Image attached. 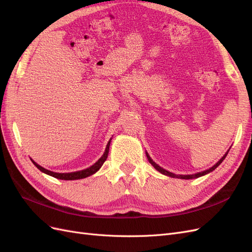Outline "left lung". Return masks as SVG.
I'll use <instances>...</instances> for the list:
<instances>
[{"label": "left lung", "instance_id": "obj_1", "mask_svg": "<svg viewBox=\"0 0 252 252\" xmlns=\"http://www.w3.org/2000/svg\"><path fill=\"white\" fill-rule=\"evenodd\" d=\"M228 153V151L225 153V155L221 158V159L218 161L217 163H215V165L212 167V168H210L209 170H206V171H204V172H201V173H196V174H193V175H175V174H173V173H171V172H168V171H166V170H163L162 168H160L158 165H157V163L153 161L151 158H150V157L148 156V153H146V156H147V158H148V160H149V162L151 163V165L155 167L158 172H160L161 174H163V175H167V176H170V177H173V178H180V179H192V178H198V177H201V176H203V175H206V174H208V173H210V172H212L213 170H215L218 166L220 165V163L222 162V160L225 158V157H226V155Z\"/></svg>", "mask_w": 252, "mask_h": 252}]
</instances>
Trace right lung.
Returning a JSON list of instances; mask_svg holds the SVG:
<instances>
[{
  "label": "right lung",
  "mask_w": 252,
  "mask_h": 252,
  "mask_svg": "<svg viewBox=\"0 0 252 252\" xmlns=\"http://www.w3.org/2000/svg\"><path fill=\"white\" fill-rule=\"evenodd\" d=\"M109 146H110V141L108 142L107 144V147L105 149V152L103 157L97 160L94 165H93L92 167L87 168L85 170H82V171H78V172H73V173H54V172H51V171H48L44 168H42L41 166H39L38 163H36L34 160L32 159V163L43 173H45L47 175H50V176L54 177V178H58V179H62V180H76V179H82V178H85V177H89L91 176V175L94 174L97 170H99L102 165L104 163V161L106 160L107 157H108V152H109Z\"/></svg>",
  "instance_id": "obj_1"
}]
</instances>
